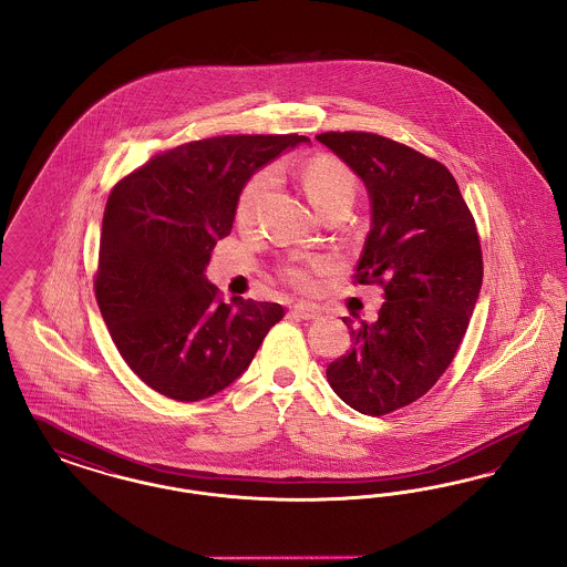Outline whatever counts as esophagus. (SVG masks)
Listing matches in <instances>:
<instances>
[{"mask_svg": "<svg viewBox=\"0 0 567 567\" xmlns=\"http://www.w3.org/2000/svg\"><path fill=\"white\" fill-rule=\"evenodd\" d=\"M291 315L297 317V319L310 321V319H317V317L321 315V308L315 306V303H303V301H299V303L291 306Z\"/></svg>", "mask_w": 567, "mask_h": 567, "instance_id": "1", "label": "esophagus"}]
</instances>
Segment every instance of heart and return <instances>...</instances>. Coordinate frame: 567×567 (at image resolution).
Wrapping results in <instances>:
<instances>
[{
	"label": "heart",
	"instance_id": "1",
	"mask_svg": "<svg viewBox=\"0 0 567 567\" xmlns=\"http://www.w3.org/2000/svg\"><path fill=\"white\" fill-rule=\"evenodd\" d=\"M303 187L308 190L312 204L323 213L329 215L333 208L342 204H352L354 199V189H357V178L352 174L351 167L331 155H317L310 162L303 165L301 172ZM276 181L274 169H261L250 176V181L244 185V189L238 195L236 202V220L240 225H250L270 193ZM327 261L323 257H306V259H296L287 261L280 266L282 278L296 287L299 291H310L315 289L317 280L315 276L324 270Z\"/></svg>",
	"mask_w": 567,
	"mask_h": 567
}]
</instances>
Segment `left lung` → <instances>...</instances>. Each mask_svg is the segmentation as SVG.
<instances>
[{
	"label": "left lung",
	"mask_w": 567,
	"mask_h": 567,
	"mask_svg": "<svg viewBox=\"0 0 567 567\" xmlns=\"http://www.w3.org/2000/svg\"><path fill=\"white\" fill-rule=\"evenodd\" d=\"M361 176L372 229L354 282L380 285L374 323L352 324V349L327 365L336 395L382 416L423 398L446 372L483 285L474 216L446 165L368 132L317 135Z\"/></svg>",
	"instance_id": "left-lung-1"
}]
</instances>
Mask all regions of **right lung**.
I'll return each instance as SVG.
<instances>
[{
  "label": "right lung",
  "instance_id": "obj_1",
  "mask_svg": "<svg viewBox=\"0 0 567 567\" xmlns=\"http://www.w3.org/2000/svg\"><path fill=\"white\" fill-rule=\"evenodd\" d=\"M306 135H216L151 157L109 195L95 297L112 342L151 389L199 402L250 365L270 327L271 301L225 303L204 270L229 236L246 181Z\"/></svg>",
  "mask_w": 567,
  "mask_h": 567
}]
</instances>
